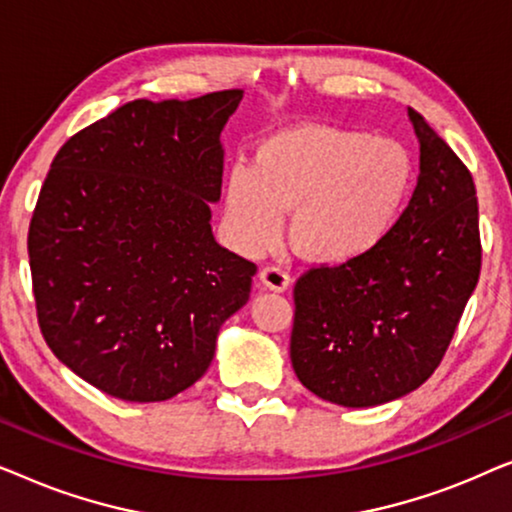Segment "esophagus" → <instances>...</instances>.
I'll use <instances>...</instances> for the list:
<instances>
[{
  "instance_id": "obj_1",
  "label": "esophagus",
  "mask_w": 512,
  "mask_h": 512,
  "mask_svg": "<svg viewBox=\"0 0 512 512\" xmlns=\"http://www.w3.org/2000/svg\"><path fill=\"white\" fill-rule=\"evenodd\" d=\"M258 279H261V284L268 291L284 293L291 289V277L286 275L282 268H263L261 272H258Z\"/></svg>"
}]
</instances>
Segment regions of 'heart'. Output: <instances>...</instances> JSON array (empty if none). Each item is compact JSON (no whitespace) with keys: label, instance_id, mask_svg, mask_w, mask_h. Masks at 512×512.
Segmentation results:
<instances>
[{"label":"heart","instance_id":"heart-1","mask_svg":"<svg viewBox=\"0 0 512 512\" xmlns=\"http://www.w3.org/2000/svg\"><path fill=\"white\" fill-rule=\"evenodd\" d=\"M415 179V158L401 142L300 123L258 142L251 167L228 172L223 221L237 249L258 254L291 212L296 254L321 265L359 263L394 235Z\"/></svg>","mask_w":512,"mask_h":512}]
</instances>
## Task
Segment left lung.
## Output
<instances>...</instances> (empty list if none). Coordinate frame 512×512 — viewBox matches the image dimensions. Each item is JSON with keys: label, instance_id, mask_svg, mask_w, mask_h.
<instances>
[{"label": "left lung", "instance_id": "8db88e82", "mask_svg": "<svg viewBox=\"0 0 512 512\" xmlns=\"http://www.w3.org/2000/svg\"><path fill=\"white\" fill-rule=\"evenodd\" d=\"M419 177L373 256L312 268L293 289L291 363L314 396L345 408L396 401L438 368L480 277L471 172L408 107Z\"/></svg>", "mask_w": 512, "mask_h": 512}]
</instances>
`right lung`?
Listing matches in <instances>:
<instances>
[{"label":"right lung","instance_id":"obj_1","mask_svg":"<svg viewBox=\"0 0 512 512\" xmlns=\"http://www.w3.org/2000/svg\"><path fill=\"white\" fill-rule=\"evenodd\" d=\"M242 90L135 100L62 146L27 251L41 333L104 394L156 403L207 373L256 265L214 240L221 132Z\"/></svg>","mask_w":512,"mask_h":512}]
</instances>
